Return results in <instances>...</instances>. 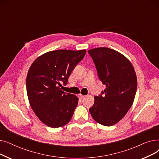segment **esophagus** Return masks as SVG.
Returning a JSON list of instances; mask_svg holds the SVG:
<instances>
[{
	"label": "esophagus",
	"mask_w": 159,
	"mask_h": 159,
	"mask_svg": "<svg viewBox=\"0 0 159 159\" xmlns=\"http://www.w3.org/2000/svg\"><path fill=\"white\" fill-rule=\"evenodd\" d=\"M84 95H82V94H80V93H79V94H78V97L80 98V99H82V98H84Z\"/></svg>",
	"instance_id": "1"
}]
</instances>
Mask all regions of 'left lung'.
I'll return each mask as SVG.
<instances>
[{
    "mask_svg": "<svg viewBox=\"0 0 159 159\" xmlns=\"http://www.w3.org/2000/svg\"><path fill=\"white\" fill-rule=\"evenodd\" d=\"M88 53L99 79L106 87L101 95L94 97L89 112L97 122L111 126L119 122L131 107L137 88V75L131 62L114 49L101 47L89 49Z\"/></svg>",
    "mask_w": 159,
    "mask_h": 159,
    "instance_id": "1",
    "label": "left lung"
}]
</instances>
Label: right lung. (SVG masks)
Masks as SVG:
<instances>
[{
  "mask_svg": "<svg viewBox=\"0 0 159 159\" xmlns=\"http://www.w3.org/2000/svg\"><path fill=\"white\" fill-rule=\"evenodd\" d=\"M85 49H58L37 57L26 77L30 104L39 120L53 128L62 127L71 119L79 98L61 89L71 71L84 57Z\"/></svg>",
  "mask_w": 159,
  "mask_h": 159,
  "instance_id": "right-lung-1",
  "label": "right lung"
}]
</instances>
